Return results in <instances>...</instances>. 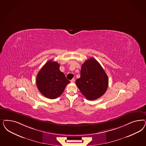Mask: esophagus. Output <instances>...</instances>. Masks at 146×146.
Returning a JSON list of instances; mask_svg holds the SVG:
<instances>
[{"mask_svg":"<svg viewBox=\"0 0 146 146\" xmlns=\"http://www.w3.org/2000/svg\"><path fill=\"white\" fill-rule=\"evenodd\" d=\"M71 82V83H73V82H75V79L74 78H72L71 80H70Z\"/></svg>","mask_w":146,"mask_h":146,"instance_id":"1","label":"esophagus"}]
</instances>
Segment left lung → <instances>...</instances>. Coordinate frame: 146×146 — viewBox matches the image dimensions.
Returning <instances> with one entry per match:
<instances>
[{
	"label": "left lung",
	"mask_w": 146,
	"mask_h": 146,
	"mask_svg": "<svg viewBox=\"0 0 146 146\" xmlns=\"http://www.w3.org/2000/svg\"><path fill=\"white\" fill-rule=\"evenodd\" d=\"M76 84L86 99L94 100L106 91L108 77L98 62L91 57L82 64L80 78L76 80Z\"/></svg>",
	"instance_id": "8db88e82"
}]
</instances>
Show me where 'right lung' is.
I'll return each instance as SVG.
<instances>
[{
    "instance_id": "right-lung-1",
    "label": "right lung",
    "mask_w": 146,
    "mask_h": 146,
    "mask_svg": "<svg viewBox=\"0 0 146 146\" xmlns=\"http://www.w3.org/2000/svg\"><path fill=\"white\" fill-rule=\"evenodd\" d=\"M36 82L41 94L49 99H53L62 94L70 81L60 70V64L49 60L38 71Z\"/></svg>"
}]
</instances>
